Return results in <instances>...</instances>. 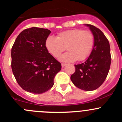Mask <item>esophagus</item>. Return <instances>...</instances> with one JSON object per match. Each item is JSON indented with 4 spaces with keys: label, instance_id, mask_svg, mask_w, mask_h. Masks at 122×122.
Here are the masks:
<instances>
[{
    "label": "esophagus",
    "instance_id": "obj_1",
    "mask_svg": "<svg viewBox=\"0 0 122 122\" xmlns=\"http://www.w3.org/2000/svg\"><path fill=\"white\" fill-rule=\"evenodd\" d=\"M66 66V64H65V63H62V64H61V66H62V68H63V67H64Z\"/></svg>",
    "mask_w": 122,
    "mask_h": 122
}]
</instances>
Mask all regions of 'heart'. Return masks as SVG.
I'll return each instance as SVG.
<instances>
[{
    "label": "heart",
    "instance_id": "obj_1",
    "mask_svg": "<svg viewBox=\"0 0 122 122\" xmlns=\"http://www.w3.org/2000/svg\"><path fill=\"white\" fill-rule=\"evenodd\" d=\"M94 45L93 33L79 28L60 32L56 37L49 36L45 41L46 50L54 57H58L66 50V46L68 51L59 58L61 61L65 62L86 60L90 55Z\"/></svg>",
    "mask_w": 122,
    "mask_h": 122
}]
</instances>
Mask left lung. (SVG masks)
Wrapping results in <instances>:
<instances>
[{
	"mask_svg": "<svg viewBox=\"0 0 122 122\" xmlns=\"http://www.w3.org/2000/svg\"><path fill=\"white\" fill-rule=\"evenodd\" d=\"M94 36V45L89 57L83 63L74 65L71 80L77 87L85 91L98 88L105 81L110 69L111 55L109 42L103 32L87 24Z\"/></svg>",
	"mask_w": 122,
	"mask_h": 122,
	"instance_id": "left-lung-1",
	"label": "left lung"
}]
</instances>
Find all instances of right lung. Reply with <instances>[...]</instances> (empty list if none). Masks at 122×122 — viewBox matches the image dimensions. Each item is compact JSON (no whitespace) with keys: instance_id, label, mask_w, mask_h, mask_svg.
Wrapping results in <instances>:
<instances>
[{"instance_id":"obj_1","label":"right lung","mask_w":122,"mask_h":122,"mask_svg":"<svg viewBox=\"0 0 122 122\" xmlns=\"http://www.w3.org/2000/svg\"><path fill=\"white\" fill-rule=\"evenodd\" d=\"M51 31L44 28L26 29L19 34L11 51L12 72L24 90L42 94L52 88L61 64L48 52L45 41Z\"/></svg>"}]
</instances>
